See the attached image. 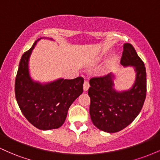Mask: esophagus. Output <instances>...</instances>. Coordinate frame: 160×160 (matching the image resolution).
<instances>
[{"mask_svg": "<svg viewBox=\"0 0 160 160\" xmlns=\"http://www.w3.org/2000/svg\"><path fill=\"white\" fill-rule=\"evenodd\" d=\"M89 81H87V80H85V82H84L83 83V89L84 91H87L88 89H89Z\"/></svg>", "mask_w": 160, "mask_h": 160, "instance_id": "34e87169", "label": "esophagus"}]
</instances>
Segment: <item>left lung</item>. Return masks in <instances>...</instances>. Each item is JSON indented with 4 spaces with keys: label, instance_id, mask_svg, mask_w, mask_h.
Listing matches in <instances>:
<instances>
[{
    "label": "left lung",
    "instance_id": "8db88e82",
    "mask_svg": "<svg viewBox=\"0 0 160 160\" xmlns=\"http://www.w3.org/2000/svg\"><path fill=\"white\" fill-rule=\"evenodd\" d=\"M120 64L124 68L132 67L135 72V82L128 89H116L113 73L89 80L88 94L91 99L92 122L98 129L108 133L117 132L132 123L146 98V69L130 43H124Z\"/></svg>",
    "mask_w": 160,
    "mask_h": 160
}]
</instances>
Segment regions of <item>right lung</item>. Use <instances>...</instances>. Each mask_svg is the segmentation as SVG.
Listing matches in <instances>:
<instances>
[{"label":"right lung","mask_w":160,"mask_h":160,"mask_svg":"<svg viewBox=\"0 0 160 160\" xmlns=\"http://www.w3.org/2000/svg\"><path fill=\"white\" fill-rule=\"evenodd\" d=\"M38 38L32 47L22 56L15 81V94L22 113L29 122L41 130L58 128L63 125L70 106L82 93L84 80L58 78L41 82L33 80L29 71V58Z\"/></svg>","instance_id":"right-lung-1"}]
</instances>
